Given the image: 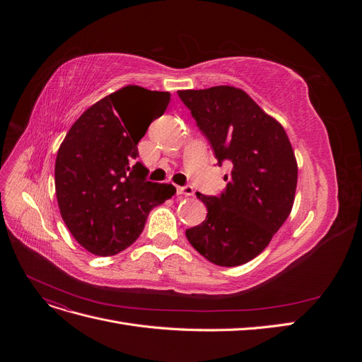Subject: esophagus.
Returning a JSON list of instances; mask_svg holds the SVG:
<instances>
[{
  "instance_id": "obj_1",
  "label": "esophagus",
  "mask_w": 362,
  "mask_h": 362,
  "mask_svg": "<svg viewBox=\"0 0 362 362\" xmlns=\"http://www.w3.org/2000/svg\"><path fill=\"white\" fill-rule=\"evenodd\" d=\"M177 193L184 194V196H193L194 190L192 185H185V187H180V185H177Z\"/></svg>"
}]
</instances>
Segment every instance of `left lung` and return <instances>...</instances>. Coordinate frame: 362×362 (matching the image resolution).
Returning <instances> with one entry per match:
<instances>
[{"mask_svg": "<svg viewBox=\"0 0 362 362\" xmlns=\"http://www.w3.org/2000/svg\"><path fill=\"white\" fill-rule=\"evenodd\" d=\"M217 164L228 160L226 190L196 196L206 218L185 231L190 245L217 266L245 264L264 250L287 221L298 185V161L286 129L242 89L214 86L178 90Z\"/></svg>", "mask_w": 362, "mask_h": 362, "instance_id": "1", "label": "left lung"}]
</instances>
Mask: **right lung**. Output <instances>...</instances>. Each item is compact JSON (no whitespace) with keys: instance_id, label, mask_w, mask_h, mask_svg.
Segmentation results:
<instances>
[{"instance_id":"obj_1","label":"right lung","mask_w":362,"mask_h":362,"mask_svg":"<svg viewBox=\"0 0 362 362\" xmlns=\"http://www.w3.org/2000/svg\"><path fill=\"white\" fill-rule=\"evenodd\" d=\"M170 103L169 92L125 86L75 120L56 158V196L62 218L74 238L93 255H116L141 234L152 208L177 193L172 184L151 182L137 144L152 120ZM144 106L155 115L136 124L129 110Z\"/></svg>"}]
</instances>
